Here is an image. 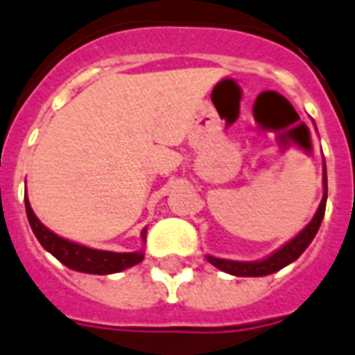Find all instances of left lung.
<instances>
[{"label": "left lung", "mask_w": 355, "mask_h": 355, "mask_svg": "<svg viewBox=\"0 0 355 355\" xmlns=\"http://www.w3.org/2000/svg\"><path fill=\"white\" fill-rule=\"evenodd\" d=\"M322 184H324V195H322L319 210H317L315 217L311 219V223H309L308 227L304 228L302 232L298 234L297 237H293L291 241L286 243L282 248H278L275 254H270L269 258L261 259V261H232V259H221V258H214V256H206V259H208L211 265H216L217 269L225 270V272L234 276H267L276 272V270L284 269L286 265L295 261V259H297L298 256L308 248V245L313 241L315 234H317V230H319L320 223H322V217H324V210H326V197H328L326 164H324V177H322Z\"/></svg>", "instance_id": "8db88e82"}]
</instances>
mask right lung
<instances>
[{"instance_id":"obj_1","label":"right lung","mask_w":355,"mask_h":355,"mask_svg":"<svg viewBox=\"0 0 355 355\" xmlns=\"http://www.w3.org/2000/svg\"><path fill=\"white\" fill-rule=\"evenodd\" d=\"M25 211L27 219L35 232L36 239L51 252L55 258L64 263L66 267L79 272H88V275H112L123 269H128L132 265L139 263L144 259V252H108V250H96L88 248L85 245H77L73 241H68L64 237L53 234L49 228H46L38 221L35 211L31 208L29 200L25 197ZM145 236V232H141Z\"/></svg>"}]
</instances>
